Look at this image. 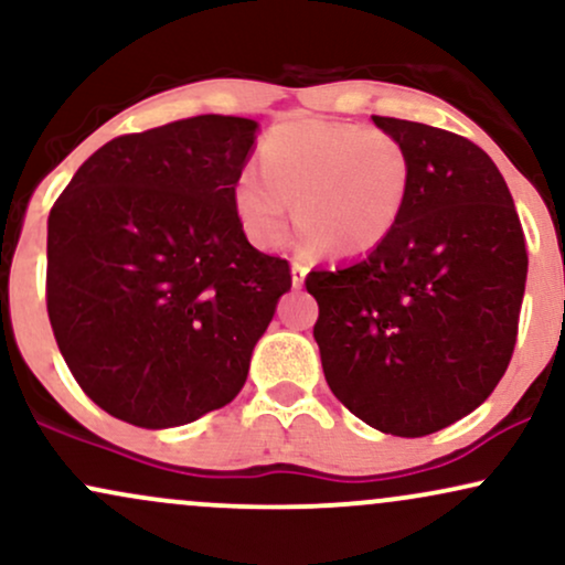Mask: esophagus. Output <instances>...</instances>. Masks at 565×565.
Segmentation results:
<instances>
[{
	"instance_id": "1",
	"label": "esophagus",
	"mask_w": 565,
	"mask_h": 565,
	"mask_svg": "<svg viewBox=\"0 0 565 565\" xmlns=\"http://www.w3.org/2000/svg\"><path fill=\"white\" fill-rule=\"evenodd\" d=\"M305 274H308V268H305L302 263H291V287L300 289L302 281H305Z\"/></svg>"
}]
</instances>
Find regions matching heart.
Segmentation results:
<instances>
[{"instance_id":"obj_1","label":"heart","mask_w":565,"mask_h":565,"mask_svg":"<svg viewBox=\"0 0 565 565\" xmlns=\"http://www.w3.org/2000/svg\"><path fill=\"white\" fill-rule=\"evenodd\" d=\"M260 167L236 180L238 220L265 249L289 242L291 204L308 242L329 255L374 249L393 225L412 180L408 151L385 129L350 121H287L265 135Z\"/></svg>"}]
</instances>
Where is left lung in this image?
Here are the masks:
<instances>
[{"label": "left lung", "instance_id": "obj_1", "mask_svg": "<svg viewBox=\"0 0 565 565\" xmlns=\"http://www.w3.org/2000/svg\"><path fill=\"white\" fill-rule=\"evenodd\" d=\"M404 142L398 223L361 260L310 270L323 377L366 425L430 436L489 398L526 289V238L489 153L419 121L372 116Z\"/></svg>", "mask_w": 565, "mask_h": 565}]
</instances>
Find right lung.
<instances>
[{
  "label": "right lung",
  "mask_w": 565,
  "mask_h": 565,
  "mask_svg": "<svg viewBox=\"0 0 565 565\" xmlns=\"http://www.w3.org/2000/svg\"><path fill=\"white\" fill-rule=\"evenodd\" d=\"M257 121L191 116L119 135L76 170L47 220V313L103 412L174 427L231 404L291 287L255 249L236 180Z\"/></svg>",
  "instance_id": "right-lung-1"
}]
</instances>
